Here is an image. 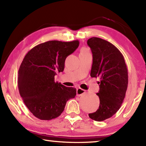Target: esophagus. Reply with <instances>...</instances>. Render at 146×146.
<instances>
[{
	"label": "esophagus",
	"mask_w": 146,
	"mask_h": 146,
	"mask_svg": "<svg viewBox=\"0 0 146 146\" xmlns=\"http://www.w3.org/2000/svg\"><path fill=\"white\" fill-rule=\"evenodd\" d=\"M86 93V91L84 90H82V89L81 88H78L77 90H76V95L77 96H81L84 95Z\"/></svg>",
	"instance_id": "esophagus-1"
}]
</instances>
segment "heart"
I'll return each mask as SVG.
<instances>
[{
	"label": "heart",
	"mask_w": 146,
	"mask_h": 146,
	"mask_svg": "<svg viewBox=\"0 0 146 146\" xmlns=\"http://www.w3.org/2000/svg\"><path fill=\"white\" fill-rule=\"evenodd\" d=\"M82 53H88V50H87V49L83 48V49H82Z\"/></svg>",
	"instance_id": "obj_1"
}]
</instances>
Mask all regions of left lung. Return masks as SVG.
<instances>
[{"mask_svg":"<svg viewBox=\"0 0 146 146\" xmlns=\"http://www.w3.org/2000/svg\"><path fill=\"white\" fill-rule=\"evenodd\" d=\"M87 44L93 54L90 75L100 79L97 93L100 98L99 108L89 117L100 122L111 117L121 107L127 88V69L122 54L111 43L92 37Z\"/></svg>","mask_w":146,"mask_h":146,"instance_id":"left-lung-1","label":"left lung"}]
</instances>
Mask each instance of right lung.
<instances>
[{"instance_id":"right-lung-1","label":"right lung","mask_w":146,"mask_h":146,"mask_svg":"<svg viewBox=\"0 0 146 146\" xmlns=\"http://www.w3.org/2000/svg\"><path fill=\"white\" fill-rule=\"evenodd\" d=\"M79 46L78 40H51L35 46L24 56L19 70L18 88L26 107L38 119L59 117L68 100L75 97L76 88L55 82L62 72L67 56Z\"/></svg>"}]
</instances>
